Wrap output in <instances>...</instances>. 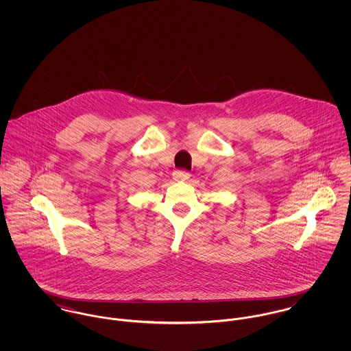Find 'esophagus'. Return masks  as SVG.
<instances>
[{
	"label": "esophagus",
	"mask_w": 351,
	"mask_h": 351,
	"mask_svg": "<svg viewBox=\"0 0 351 351\" xmlns=\"http://www.w3.org/2000/svg\"><path fill=\"white\" fill-rule=\"evenodd\" d=\"M173 178L176 181H188L191 178V173L184 170V169H178V170H174L173 173Z\"/></svg>",
	"instance_id": "obj_1"
}]
</instances>
